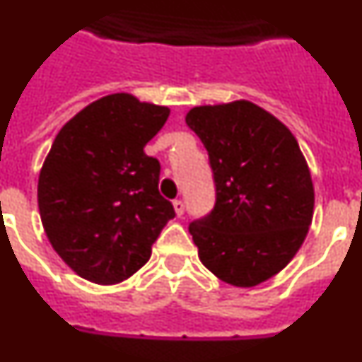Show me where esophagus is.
Masks as SVG:
<instances>
[{
	"mask_svg": "<svg viewBox=\"0 0 362 362\" xmlns=\"http://www.w3.org/2000/svg\"><path fill=\"white\" fill-rule=\"evenodd\" d=\"M174 209H175V214H177V216H183L185 201L183 199H175L174 201Z\"/></svg>",
	"mask_w": 362,
	"mask_h": 362,
	"instance_id": "1",
	"label": "esophagus"
}]
</instances>
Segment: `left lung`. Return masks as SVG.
Instances as JSON below:
<instances>
[{"mask_svg": "<svg viewBox=\"0 0 362 362\" xmlns=\"http://www.w3.org/2000/svg\"><path fill=\"white\" fill-rule=\"evenodd\" d=\"M187 124L209 152L212 212L188 232L204 267L233 286H255L292 261L313 217V185L299 143L250 101L192 108Z\"/></svg>", "mask_w": 362, "mask_h": 362, "instance_id": "8db88e82", "label": "left lung"}]
</instances>
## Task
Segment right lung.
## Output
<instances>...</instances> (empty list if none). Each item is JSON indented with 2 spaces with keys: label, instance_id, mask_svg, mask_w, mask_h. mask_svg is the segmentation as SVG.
<instances>
[{
  "label": "right lung",
  "instance_id": "1",
  "mask_svg": "<svg viewBox=\"0 0 362 362\" xmlns=\"http://www.w3.org/2000/svg\"><path fill=\"white\" fill-rule=\"evenodd\" d=\"M170 110L130 94L98 99L59 130L37 183L41 223L83 279L114 284L150 259L174 206L159 194L161 165L145 145Z\"/></svg>",
  "mask_w": 362,
  "mask_h": 362
}]
</instances>
